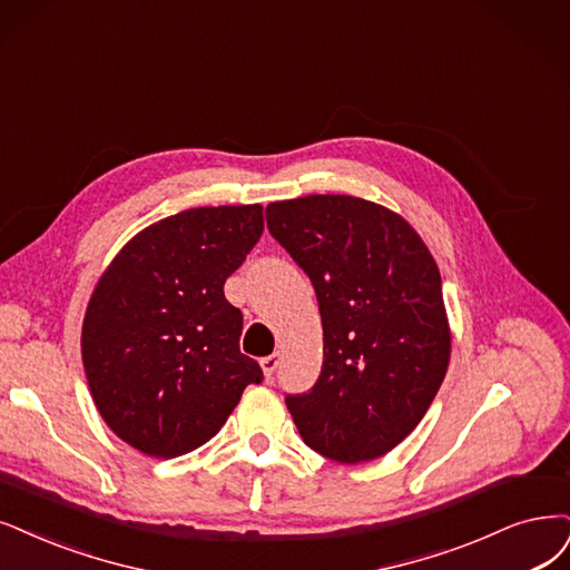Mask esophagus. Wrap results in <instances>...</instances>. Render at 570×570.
Masks as SVG:
<instances>
[{"instance_id": "1", "label": "esophagus", "mask_w": 570, "mask_h": 570, "mask_svg": "<svg viewBox=\"0 0 570 570\" xmlns=\"http://www.w3.org/2000/svg\"><path fill=\"white\" fill-rule=\"evenodd\" d=\"M277 366H279V354H269L265 360H261V368L267 381L274 375V371H277Z\"/></svg>"}]
</instances>
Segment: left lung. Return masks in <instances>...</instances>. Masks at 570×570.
I'll return each mask as SVG.
<instances>
[{
	"label": "left lung",
	"mask_w": 570,
	"mask_h": 570,
	"mask_svg": "<svg viewBox=\"0 0 570 570\" xmlns=\"http://www.w3.org/2000/svg\"><path fill=\"white\" fill-rule=\"evenodd\" d=\"M267 227L317 291L324 364L307 394L286 396L301 436L354 465L417 428L451 362L436 261L392 208L350 195L267 204Z\"/></svg>",
	"instance_id": "left-lung-1"
}]
</instances>
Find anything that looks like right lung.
<instances>
[{
    "instance_id": "obj_1",
    "label": "right lung",
    "mask_w": 570,
    "mask_h": 570,
    "mask_svg": "<svg viewBox=\"0 0 570 570\" xmlns=\"http://www.w3.org/2000/svg\"><path fill=\"white\" fill-rule=\"evenodd\" d=\"M263 206H202L140 229L94 286L81 362L108 428L150 458L204 446L261 366L239 352L225 279L263 235Z\"/></svg>"
}]
</instances>
